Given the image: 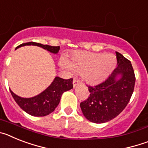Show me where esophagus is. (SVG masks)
Segmentation results:
<instances>
[{"instance_id": "1", "label": "esophagus", "mask_w": 148, "mask_h": 148, "mask_svg": "<svg viewBox=\"0 0 148 148\" xmlns=\"http://www.w3.org/2000/svg\"><path fill=\"white\" fill-rule=\"evenodd\" d=\"M79 82H80V81L78 80V79H74V80H73V87H76V86L78 84V83H79Z\"/></svg>"}]
</instances>
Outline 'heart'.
Masks as SVG:
<instances>
[{
	"label": "heart",
	"mask_w": 148,
	"mask_h": 148,
	"mask_svg": "<svg viewBox=\"0 0 148 148\" xmlns=\"http://www.w3.org/2000/svg\"><path fill=\"white\" fill-rule=\"evenodd\" d=\"M71 61L63 57L61 67L72 73H82L84 79L90 84H97L106 80L116 66V56L110 53H97L78 51L73 53Z\"/></svg>",
	"instance_id": "heart-1"
}]
</instances>
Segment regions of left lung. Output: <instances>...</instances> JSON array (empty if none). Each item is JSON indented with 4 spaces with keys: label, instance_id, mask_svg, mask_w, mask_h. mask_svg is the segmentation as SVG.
<instances>
[{
    "label": "left lung",
    "instance_id": "8db88e82",
    "mask_svg": "<svg viewBox=\"0 0 148 148\" xmlns=\"http://www.w3.org/2000/svg\"><path fill=\"white\" fill-rule=\"evenodd\" d=\"M117 67L109 78L90 87V96L80 104L84 116L91 122L101 124L110 121L121 113L130 101L136 78L131 63L116 52Z\"/></svg>",
    "mask_w": 148,
    "mask_h": 148
}]
</instances>
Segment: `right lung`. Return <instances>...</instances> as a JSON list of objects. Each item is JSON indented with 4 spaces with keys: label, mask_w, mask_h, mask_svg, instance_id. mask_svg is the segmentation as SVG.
I'll use <instances>...</instances> for the list:
<instances>
[{
    "label": "right lung",
    "mask_w": 148,
    "mask_h": 148,
    "mask_svg": "<svg viewBox=\"0 0 148 148\" xmlns=\"http://www.w3.org/2000/svg\"><path fill=\"white\" fill-rule=\"evenodd\" d=\"M37 46L49 53L57 54L59 52L60 47L44 45L35 42H28L19 45L16 49L23 46ZM73 78L63 79L56 76L53 82L47 88L38 95L32 98H22L18 96L10 90L12 95L18 106L26 113L33 116H45L50 114L55 110L61 100V95L66 91L73 88Z\"/></svg>",
    "instance_id": "obj_1"
}]
</instances>
